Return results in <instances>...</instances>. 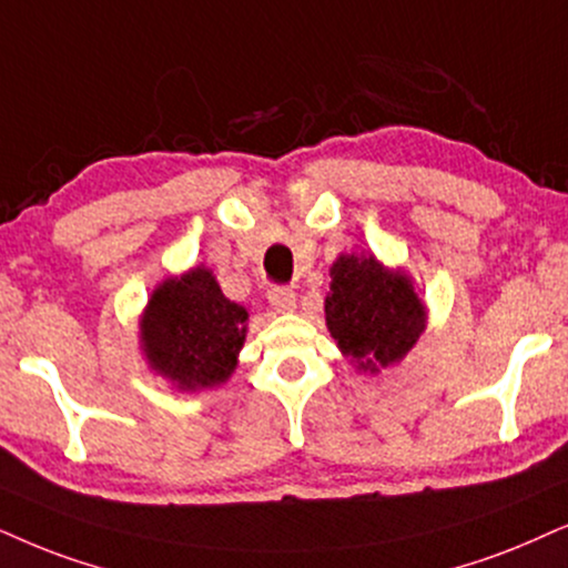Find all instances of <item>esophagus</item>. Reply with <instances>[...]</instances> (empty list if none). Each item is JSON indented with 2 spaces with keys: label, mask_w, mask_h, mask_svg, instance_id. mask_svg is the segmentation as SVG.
Returning a JSON list of instances; mask_svg holds the SVG:
<instances>
[{
  "label": "esophagus",
  "mask_w": 568,
  "mask_h": 568,
  "mask_svg": "<svg viewBox=\"0 0 568 568\" xmlns=\"http://www.w3.org/2000/svg\"><path fill=\"white\" fill-rule=\"evenodd\" d=\"M267 301L277 314H288V312H293V308H296V293H293L291 288H280V285H277V288H270Z\"/></svg>",
  "instance_id": "obj_1"
}]
</instances>
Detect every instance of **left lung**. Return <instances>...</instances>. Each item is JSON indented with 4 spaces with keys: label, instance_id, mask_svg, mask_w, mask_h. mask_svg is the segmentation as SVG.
<instances>
[{
    "label": "left lung",
    "instance_id": "obj_1",
    "mask_svg": "<svg viewBox=\"0 0 568 568\" xmlns=\"http://www.w3.org/2000/svg\"><path fill=\"white\" fill-rule=\"evenodd\" d=\"M329 277L327 329L358 372L393 367L425 333V304L406 272L387 270L372 254H341Z\"/></svg>",
    "mask_w": 568,
    "mask_h": 568
}]
</instances>
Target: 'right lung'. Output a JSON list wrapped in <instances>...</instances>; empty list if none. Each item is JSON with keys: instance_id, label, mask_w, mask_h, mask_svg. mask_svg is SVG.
<instances>
[{"instance_id": "right-lung-1", "label": "right lung", "mask_w": 568, "mask_h": 568, "mask_svg": "<svg viewBox=\"0 0 568 568\" xmlns=\"http://www.w3.org/2000/svg\"><path fill=\"white\" fill-rule=\"evenodd\" d=\"M246 320V308L225 298L212 270L193 267L156 285L141 314V351L178 390H204L239 367Z\"/></svg>"}]
</instances>
